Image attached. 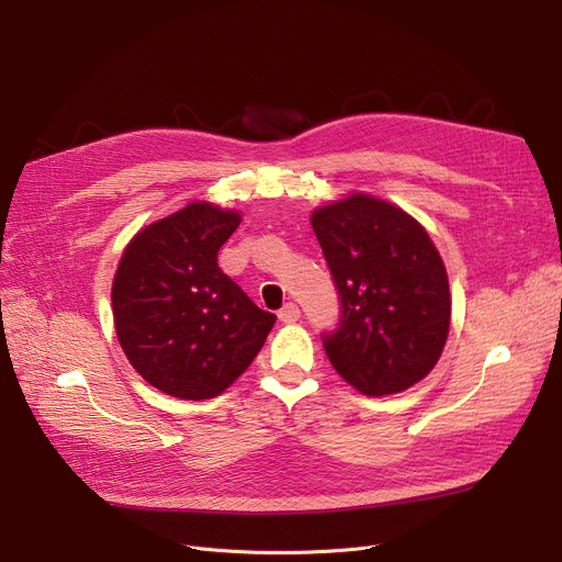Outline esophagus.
Returning <instances> with one entry per match:
<instances>
[{"label":"esophagus","mask_w":562,"mask_h":562,"mask_svg":"<svg viewBox=\"0 0 562 562\" xmlns=\"http://www.w3.org/2000/svg\"><path fill=\"white\" fill-rule=\"evenodd\" d=\"M278 318L284 321V323H293V321L301 318V310H299L296 303H286V305L278 312Z\"/></svg>","instance_id":"obj_1"}]
</instances>
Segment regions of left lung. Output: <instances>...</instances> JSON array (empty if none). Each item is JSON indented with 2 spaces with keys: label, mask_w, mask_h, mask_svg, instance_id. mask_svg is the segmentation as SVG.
<instances>
[{
  "label": "left lung",
  "mask_w": 562,
  "mask_h": 562,
  "mask_svg": "<svg viewBox=\"0 0 562 562\" xmlns=\"http://www.w3.org/2000/svg\"><path fill=\"white\" fill-rule=\"evenodd\" d=\"M312 227L339 296L337 328L321 335L328 360L367 396L412 387L437 364L451 321L449 278L430 236L364 193L314 212Z\"/></svg>",
  "instance_id": "obj_1"
}]
</instances>
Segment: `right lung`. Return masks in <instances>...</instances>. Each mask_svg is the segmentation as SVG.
I'll list each match as a JSON object with an SVG mask.
<instances>
[{
  "label": "right lung",
  "mask_w": 562,
  "mask_h": 562,
  "mask_svg": "<svg viewBox=\"0 0 562 562\" xmlns=\"http://www.w3.org/2000/svg\"><path fill=\"white\" fill-rule=\"evenodd\" d=\"M239 221L236 212L191 202L138 232L117 263V339L132 367L168 396H218L273 328L276 314L259 310L218 269V250Z\"/></svg>",
  "instance_id": "1"
}]
</instances>
